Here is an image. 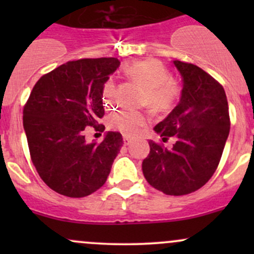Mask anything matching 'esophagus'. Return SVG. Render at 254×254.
I'll return each mask as SVG.
<instances>
[{"mask_svg":"<svg viewBox=\"0 0 254 254\" xmlns=\"http://www.w3.org/2000/svg\"><path fill=\"white\" fill-rule=\"evenodd\" d=\"M123 142H124V144H125V145H129V144L132 143V139H131V138H127V137H124V138H123Z\"/></svg>","mask_w":254,"mask_h":254,"instance_id":"obj_1","label":"esophagus"}]
</instances>
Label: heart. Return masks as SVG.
I'll return each mask as SVG.
<instances>
[{"label":"heart","instance_id":"1","mask_svg":"<svg viewBox=\"0 0 254 254\" xmlns=\"http://www.w3.org/2000/svg\"><path fill=\"white\" fill-rule=\"evenodd\" d=\"M127 74L147 89L144 103L151 109L160 112L171 110L177 103L180 94V87L171 78V72L165 64L155 60H145L130 64ZM115 90V81L109 78L104 86V103L112 104V95ZM150 117L145 112L137 111H121L115 113L110 119L113 129L118 130L127 137H136L143 131L149 123Z\"/></svg>","mask_w":254,"mask_h":254}]
</instances>
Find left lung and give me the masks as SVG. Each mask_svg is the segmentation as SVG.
Instances as JSON below:
<instances>
[{
	"mask_svg": "<svg viewBox=\"0 0 254 254\" xmlns=\"http://www.w3.org/2000/svg\"><path fill=\"white\" fill-rule=\"evenodd\" d=\"M183 89L179 103L154 131L167 149L149 141L150 151L142 162L147 182L170 196L191 193L208 183L216 171L229 135L228 101L223 87L199 66L173 61Z\"/></svg>",
	"mask_w": 254,
	"mask_h": 254,
	"instance_id": "left-lung-1",
	"label": "left lung"
}]
</instances>
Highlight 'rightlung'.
I'll return each instance as SVG.
<instances>
[{"instance_id":"1","label":"right lung","mask_w":254,"mask_h":254,"mask_svg":"<svg viewBox=\"0 0 254 254\" xmlns=\"http://www.w3.org/2000/svg\"><path fill=\"white\" fill-rule=\"evenodd\" d=\"M117 58H86L62 64L38 80L24 107L31 159L43 182L63 196L80 198L106 182L123 145L117 131L100 144L87 143L83 130L104 116V86ZM105 127H101L100 130Z\"/></svg>"}]
</instances>
